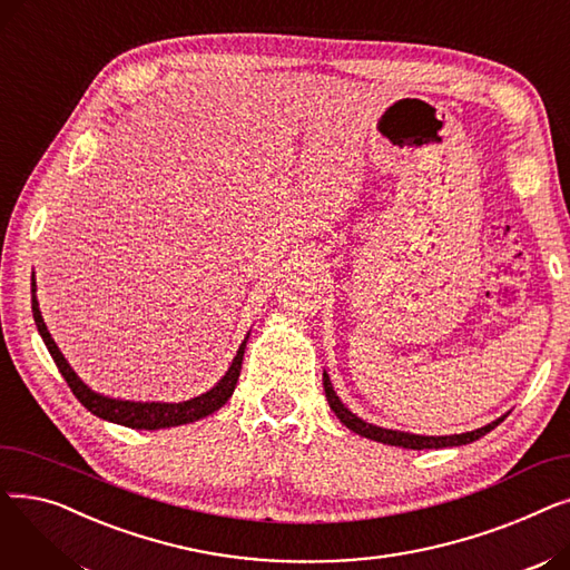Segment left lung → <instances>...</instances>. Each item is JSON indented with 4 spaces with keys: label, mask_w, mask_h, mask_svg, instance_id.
I'll list each match as a JSON object with an SVG mask.
<instances>
[{
    "label": "left lung",
    "mask_w": 570,
    "mask_h": 570,
    "mask_svg": "<svg viewBox=\"0 0 570 570\" xmlns=\"http://www.w3.org/2000/svg\"><path fill=\"white\" fill-rule=\"evenodd\" d=\"M35 282H32V301H35ZM323 387H325V397H327V404H331V409L335 411V415L340 417V421L355 434H361L365 439H372V441H379V443H387V445H400V448H411V451H425V448H453V445H466L471 441H478L481 436H485L488 432H492L505 415L497 417V421H492L490 425L485 428H478L473 432H464V434H451V436H425V434H411V432H402V430H387V428H379V425H372L367 421H363V417H357L353 411H348L342 400L337 397L335 387L331 383V376H327V372H323Z\"/></svg>",
    "instance_id": "1"
}]
</instances>
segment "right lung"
Masks as SVG:
<instances>
[{"mask_svg": "<svg viewBox=\"0 0 570 570\" xmlns=\"http://www.w3.org/2000/svg\"><path fill=\"white\" fill-rule=\"evenodd\" d=\"M32 312H35V321H37V331L41 335V340L46 342L52 361L59 370V374L65 376V381L69 383L71 393L78 397V402L89 411L95 413L97 417H104L108 423L115 425H125L131 430H166V428H177V425H187V423H196L200 417L219 411L228 397L233 395L237 379H239V370H243V357H245V346L249 340V333L245 337V342L239 344L233 363L228 367V372L219 379L217 385L209 387L207 393L191 397L187 402H131V400H115L108 395H101L97 391H92L69 365L67 357L59 351V346L55 344V340L50 337L48 327L43 323L41 309H39V301L35 297L32 301Z\"/></svg>", "mask_w": 570, "mask_h": 570, "instance_id": "1", "label": "right lung"}]
</instances>
